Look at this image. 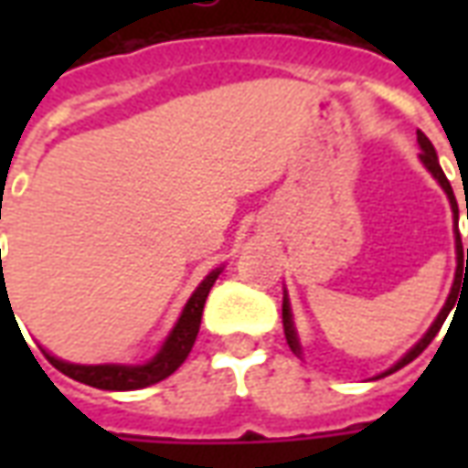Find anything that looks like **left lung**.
Masks as SVG:
<instances>
[{"label":"left lung","instance_id":"8db88e82","mask_svg":"<svg viewBox=\"0 0 468 468\" xmlns=\"http://www.w3.org/2000/svg\"><path fill=\"white\" fill-rule=\"evenodd\" d=\"M416 137H419V144H421V160L423 165L431 170V175L441 183V187L446 190V195H449V203H452V210H453V218L459 220V205H456V197H453V190L452 185H449V180H446V175H443L441 165H439V160H436V150H433L431 140L426 137V134L419 130L416 133ZM466 218H468V203H466ZM462 281L466 283L468 281V248H466V263H463V248H462V235H459V230H456V281H453V288H452V295H449V301H446V305H443V311L439 314V318L433 321V325L429 328V334L423 335L419 344L413 346L411 351L403 356L401 361L396 363L393 368H388V371L383 373V376H388V373L399 371V368H403L406 363H411L416 356H421L426 348H429V344H431L433 338H436V334L441 331L443 321H446V315H449V311L453 308V303H456V298H459V288H462ZM283 331H285V341H288V346H291V351L293 353H301V346H298V338H295V328H293V321H291V308H288V298H283Z\"/></svg>","mask_w":468,"mask_h":468}]
</instances>
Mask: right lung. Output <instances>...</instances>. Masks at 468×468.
Instances as JSON below:
<instances>
[{"label": "right lung", "instance_id": "obj_1", "mask_svg": "<svg viewBox=\"0 0 468 468\" xmlns=\"http://www.w3.org/2000/svg\"><path fill=\"white\" fill-rule=\"evenodd\" d=\"M220 268L205 278L203 283L197 285V291L193 298L185 305L180 321L175 324L173 334L167 335V341L160 348V353L154 356L153 361H147L144 366H77V363H65L49 356L45 351L47 361L55 366L57 371H62L69 378H75L87 386H95L102 391H134V388H144L153 383L163 381L170 373H175L185 363V358L190 356L200 331V318H203L205 298L210 293V288L218 281Z\"/></svg>", "mask_w": 468, "mask_h": 468}]
</instances>
